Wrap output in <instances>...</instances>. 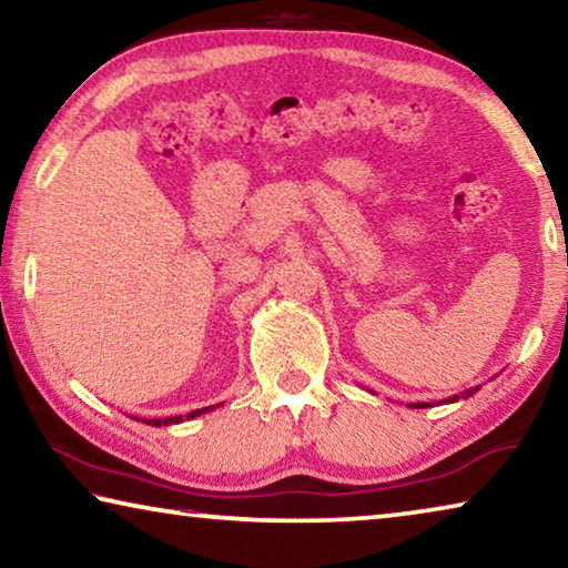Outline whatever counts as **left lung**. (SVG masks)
<instances>
[{
  "label": "left lung",
  "instance_id": "1",
  "mask_svg": "<svg viewBox=\"0 0 568 568\" xmlns=\"http://www.w3.org/2000/svg\"><path fill=\"white\" fill-rule=\"evenodd\" d=\"M478 388H468V390H464V393H460V396H450V398H446V403H456L458 398H470V396H474V393H476ZM416 406L418 408H426L428 406V403H416Z\"/></svg>",
  "mask_w": 568,
  "mask_h": 568
}]
</instances>
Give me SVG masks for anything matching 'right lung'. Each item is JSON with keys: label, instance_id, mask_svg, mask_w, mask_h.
<instances>
[{"label": "right lung", "instance_id": "1", "mask_svg": "<svg viewBox=\"0 0 568 568\" xmlns=\"http://www.w3.org/2000/svg\"><path fill=\"white\" fill-rule=\"evenodd\" d=\"M213 408H215V406H207V408L190 410L187 416H170V418H142V423H148V426H155V428H160V426H172V423H182V420H190V418H197V416H203V413L213 410ZM134 420H140V418H134Z\"/></svg>", "mask_w": 568, "mask_h": 568}]
</instances>
